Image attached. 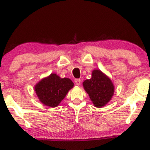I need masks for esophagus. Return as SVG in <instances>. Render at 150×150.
<instances>
[{
  "label": "esophagus",
  "mask_w": 150,
  "mask_h": 150,
  "mask_svg": "<svg viewBox=\"0 0 150 150\" xmlns=\"http://www.w3.org/2000/svg\"><path fill=\"white\" fill-rule=\"evenodd\" d=\"M74 82H75L76 85H81V79H76L74 80Z\"/></svg>",
  "instance_id": "1"
}]
</instances>
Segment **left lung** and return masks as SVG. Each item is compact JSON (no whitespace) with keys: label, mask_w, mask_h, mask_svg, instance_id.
<instances>
[{"label":"left lung","mask_w":150,"mask_h":150,"mask_svg":"<svg viewBox=\"0 0 150 150\" xmlns=\"http://www.w3.org/2000/svg\"><path fill=\"white\" fill-rule=\"evenodd\" d=\"M83 84L90 99L98 108L107 104L113 96V84L109 78L99 69L93 70L91 79L86 80Z\"/></svg>","instance_id":"left-lung-1"}]
</instances>
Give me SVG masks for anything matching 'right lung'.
I'll list each match as a JSON object with an SVG mask.
<instances>
[{"label": "right lung", "mask_w": 150, "mask_h": 150, "mask_svg": "<svg viewBox=\"0 0 150 150\" xmlns=\"http://www.w3.org/2000/svg\"><path fill=\"white\" fill-rule=\"evenodd\" d=\"M73 86L70 79H61L56 74H52L37 84L35 91L41 102L46 106L56 107Z\"/></svg>", "instance_id": "1"}]
</instances>
